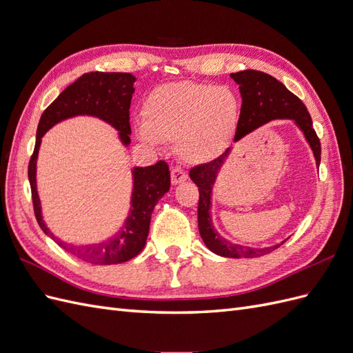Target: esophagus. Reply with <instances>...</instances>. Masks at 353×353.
Wrapping results in <instances>:
<instances>
[{
	"label": "esophagus",
	"mask_w": 353,
	"mask_h": 353,
	"mask_svg": "<svg viewBox=\"0 0 353 353\" xmlns=\"http://www.w3.org/2000/svg\"><path fill=\"white\" fill-rule=\"evenodd\" d=\"M185 179H187V174L181 168H174L172 170H170V181H172L174 185L184 183Z\"/></svg>",
	"instance_id": "1"
}]
</instances>
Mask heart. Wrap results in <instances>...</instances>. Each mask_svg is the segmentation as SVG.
Listing matches in <instances>:
<instances>
[{"instance_id": "1", "label": "heart", "mask_w": 353, "mask_h": 353, "mask_svg": "<svg viewBox=\"0 0 353 353\" xmlns=\"http://www.w3.org/2000/svg\"><path fill=\"white\" fill-rule=\"evenodd\" d=\"M241 114V100L230 87L181 81L154 88L143 103L135 132L148 147L174 141L176 154L200 165L216 159L230 143Z\"/></svg>"}]
</instances>
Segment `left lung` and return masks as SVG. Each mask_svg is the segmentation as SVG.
<instances>
[{"instance_id": "left-lung-1", "label": "left lung", "mask_w": 353, "mask_h": 353, "mask_svg": "<svg viewBox=\"0 0 353 353\" xmlns=\"http://www.w3.org/2000/svg\"><path fill=\"white\" fill-rule=\"evenodd\" d=\"M231 78L237 82L243 99L241 114L234 143L240 141L241 138L271 121L290 119L303 134L306 143L314 153L315 163L319 166L321 144H319L316 132L314 131L311 114L299 97L288 91L280 81H276L265 72L243 70L231 73ZM232 148L234 147L227 148L225 153L212 160V162L199 165L190 170V178L199 187L200 193L197 209L199 231L206 248L215 254L222 256V258H259V256L279 249L285 240L279 244L268 245V248H250V245L232 243L231 240L222 237L218 230L213 227L210 213L213 187H215L221 169L225 165Z\"/></svg>"}]
</instances>
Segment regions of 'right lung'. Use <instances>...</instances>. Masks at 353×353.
Here are the masks:
<instances>
[{"instance_id": "add662e5", "label": "right lung", "mask_w": 353, "mask_h": 353, "mask_svg": "<svg viewBox=\"0 0 353 353\" xmlns=\"http://www.w3.org/2000/svg\"><path fill=\"white\" fill-rule=\"evenodd\" d=\"M137 78L131 73H85L78 81L63 91L41 114L37 130V143L34 154L30 157L28 176L32 190L35 216L41 230L54 240L60 248L70 252L77 258L95 265H116L130 261L140 253L147 241L150 228L152 212L157 201L162 199L170 187L169 166L159 160L152 166H134L132 191L130 210L114 236L99 243L73 244L56 237L42 213L41 199L37 184V165L42 137L52 126L78 116H90L110 125L117 131V138L123 147L131 144L130 128V105L134 94V82Z\"/></svg>"}]
</instances>
